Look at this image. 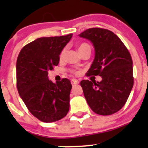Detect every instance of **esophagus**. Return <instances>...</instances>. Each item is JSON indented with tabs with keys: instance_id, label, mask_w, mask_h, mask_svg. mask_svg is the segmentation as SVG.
<instances>
[{
	"instance_id": "esophagus-1",
	"label": "esophagus",
	"mask_w": 148,
	"mask_h": 148,
	"mask_svg": "<svg viewBox=\"0 0 148 148\" xmlns=\"http://www.w3.org/2000/svg\"><path fill=\"white\" fill-rule=\"evenodd\" d=\"M71 83L72 84V86H75L76 84H79V81L77 79H73L71 80Z\"/></svg>"
}]
</instances>
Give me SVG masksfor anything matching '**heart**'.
<instances>
[{
	"label": "heart",
	"mask_w": 148,
	"mask_h": 148,
	"mask_svg": "<svg viewBox=\"0 0 148 148\" xmlns=\"http://www.w3.org/2000/svg\"><path fill=\"white\" fill-rule=\"evenodd\" d=\"M90 50V46L88 44H86V43H82V44H80L78 46V50H79V52L80 53H82L83 51H84L85 50ZM65 52H66V50L65 49H63V50L62 51V52H61L60 53V59H62L64 58V56L65 55ZM71 72L72 73H74V74H77V71H71Z\"/></svg>",
	"instance_id": "1"
}]
</instances>
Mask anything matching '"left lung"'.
Instances as JSON below:
<instances>
[{
	"instance_id": "1",
	"label": "left lung",
	"mask_w": 148,
	"mask_h": 148,
	"mask_svg": "<svg viewBox=\"0 0 148 148\" xmlns=\"http://www.w3.org/2000/svg\"><path fill=\"white\" fill-rule=\"evenodd\" d=\"M79 36L90 41L95 48V59L86 75L102 79L81 81L85 99L96 114H114L125 105L133 86L130 53L120 38L107 29L89 28Z\"/></svg>"
}]
</instances>
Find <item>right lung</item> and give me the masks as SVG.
<instances>
[{
	"mask_svg": "<svg viewBox=\"0 0 148 148\" xmlns=\"http://www.w3.org/2000/svg\"><path fill=\"white\" fill-rule=\"evenodd\" d=\"M72 35L38 38L23 46L18 56V92L30 112L41 122L61 120L69 110L71 82L65 78L53 83L48 71L58 65L59 55Z\"/></svg>",
	"mask_w": 148,
	"mask_h": 148,
	"instance_id": "1",
	"label": "right lung"
}]
</instances>
